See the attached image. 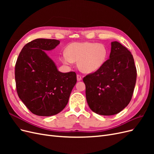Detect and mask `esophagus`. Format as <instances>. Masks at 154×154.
Listing matches in <instances>:
<instances>
[{
	"instance_id": "1",
	"label": "esophagus",
	"mask_w": 154,
	"mask_h": 154,
	"mask_svg": "<svg viewBox=\"0 0 154 154\" xmlns=\"http://www.w3.org/2000/svg\"><path fill=\"white\" fill-rule=\"evenodd\" d=\"M82 80V78L80 75H79V74H78L77 75V81H81Z\"/></svg>"
}]
</instances>
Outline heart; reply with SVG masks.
I'll return each instance as SVG.
<instances>
[{
    "label": "heart",
    "mask_w": 154,
    "mask_h": 154,
    "mask_svg": "<svg viewBox=\"0 0 154 154\" xmlns=\"http://www.w3.org/2000/svg\"><path fill=\"white\" fill-rule=\"evenodd\" d=\"M107 57L108 49L104 44L83 42L70 44L60 60L65 65L78 61V67L82 72L91 73L102 67Z\"/></svg>",
    "instance_id": "1"
}]
</instances>
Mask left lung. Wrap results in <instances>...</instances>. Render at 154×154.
Listing matches in <instances>:
<instances>
[{
  "label": "left lung",
  "mask_w": 154,
  "mask_h": 154,
  "mask_svg": "<svg viewBox=\"0 0 154 154\" xmlns=\"http://www.w3.org/2000/svg\"><path fill=\"white\" fill-rule=\"evenodd\" d=\"M136 78L132 53L118 42H112L109 59L83 79L89 108L103 116L120 112L132 99Z\"/></svg>",
  "instance_id": "1"
}]
</instances>
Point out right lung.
I'll list each match as a JSON object with an SVG mask.
<instances>
[{
    "label": "right lung",
    "mask_w": 154,
    "mask_h": 154,
    "mask_svg": "<svg viewBox=\"0 0 154 154\" xmlns=\"http://www.w3.org/2000/svg\"><path fill=\"white\" fill-rule=\"evenodd\" d=\"M60 42L37 38L24 45L15 65V82L19 98L32 114L51 116L67 105L76 83L74 72H60L45 53Z\"/></svg>",
    "instance_id": "obj_1"
}]
</instances>
